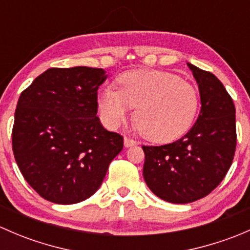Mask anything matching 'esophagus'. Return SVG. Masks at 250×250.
I'll return each instance as SVG.
<instances>
[{
  "mask_svg": "<svg viewBox=\"0 0 250 250\" xmlns=\"http://www.w3.org/2000/svg\"><path fill=\"white\" fill-rule=\"evenodd\" d=\"M137 145V141L130 139V138L125 137V147H132V146Z\"/></svg>",
  "mask_w": 250,
  "mask_h": 250,
  "instance_id": "1",
  "label": "esophagus"
}]
</instances>
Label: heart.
Segmentation results:
<instances>
[{"label":"heart","instance_id":"1","mask_svg":"<svg viewBox=\"0 0 250 250\" xmlns=\"http://www.w3.org/2000/svg\"><path fill=\"white\" fill-rule=\"evenodd\" d=\"M118 89L104 88L98 94L103 122L116 128L133 107L141 134L157 143H169L185 134L200 106V95L191 83L168 71L139 69L117 78Z\"/></svg>","mask_w":250,"mask_h":250}]
</instances>
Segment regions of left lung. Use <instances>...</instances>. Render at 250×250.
I'll return each mask as SVG.
<instances>
[{
	"label": "left lung",
	"mask_w": 250,
	"mask_h": 250,
	"mask_svg": "<svg viewBox=\"0 0 250 250\" xmlns=\"http://www.w3.org/2000/svg\"><path fill=\"white\" fill-rule=\"evenodd\" d=\"M198 84L201 111L181 139L143 146V175L161 200L190 203L206 197L225 178L236 151V110L230 94L211 72L188 62Z\"/></svg>",
	"instance_id": "left-lung-1"
}]
</instances>
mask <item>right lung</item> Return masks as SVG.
Here are the masks:
<instances>
[{
  "instance_id": "add662e5",
  "label": "right lung",
  "mask_w": 250,
  "mask_h": 250,
  "mask_svg": "<svg viewBox=\"0 0 250 250\" xmlns=\"http://www.w3.org/2000/svg\"><path fill=\"white\" fill-rule=\"evenodd\" d=\"M103 69L52 67L18 100L12 145L25 180L57 204L82 202L97 192L123 138L100 123L98 88Z\"/></svg>"
}]
</instances>
